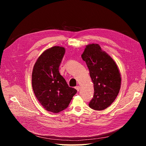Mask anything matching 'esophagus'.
<instances>
[{"label":"esophagus","mask_w":146,"mask_h":146,"mask_svg":"<svg viewBox=\"0 0 146 146\" xmlns=\"http://www.w3.org/2000/svg\"><path fill=\"white\" fill-rule=\"evenodd\" d=\"M75 88H76V89L77 90V91H80V86H76Z\"/></svg>","instance_id":"34e87169"}]
</instances>
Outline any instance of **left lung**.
Wrapping results in <instances>:
<instances>
[{"label": "left lung", "instance_id": "1", "mask_svg": "<svg viewBox=\"0 0 146 146\" xmlns=\"http://www.w3.org/2000/svg\"><path fill=\"white\" fill-rule=\"evenodd\" d=\"M94 83V96L89 103L95 110L108 108L116 99L121 88V78L117 66L98 44L86 46L82 55Z\"/></svg>", "mask_w": 146, "mask_h": 146}]
</instances>
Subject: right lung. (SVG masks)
I'll list each match as a JSON object with an SVG mask.
<instances>
[{
    "label": "right lung",
    "instance_id": "add662e5",
    "mask_svg": "<svg viewBox=\"0 0 146 146\" xmlns=\"http://www.w3.org/2000/svg\"><path fill=\"white\" fill-rule=\"evenodd\" d=\"M64 54L63 47L48 48L38 58L32 72V88L35 96L47 111L55 113L67 108L77 93V90L69 87L59 72Z\"/></svg>",
    "mask_w": 146,
    "mask_h": 146
}]
</instances>
